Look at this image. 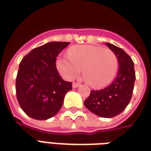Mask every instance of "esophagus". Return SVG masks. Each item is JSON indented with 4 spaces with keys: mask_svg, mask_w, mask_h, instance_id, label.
<instances>
[{
    "mask_svg": "<svg viewBox=\"0 0 151 151\" xmlns=\"http://www.w3.org/2000/svg\"><path fill=\"white\" fill-rule=\"evenodd\" d=\"M80 85H81V84H79V83H73V84H72V87H73L74 88H76L79 87Z\"/></svg>",
    "mask_w": 151,
    "mask_h": 151,
    "instance_id": "obj_1",
    "label": "esophagus"
}]
</instances>
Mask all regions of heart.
Wrapping results in <instances>:
<instances>
[{"instance_id":"b5f03b06","label":"heart","mask_w":151,"mask_h":151,"mask_svg":"<svg viewBox=\"0 0 151 151\" xmlns=\"http://www.w3.org/2000/svg\"><path fill=\"white\" fill-rule=\"evenodd\" d=\"M67 57L57 60V69L62 76L70 81L78 77L83 69L87 83L93 88L110 84L118 69V60L111 50L94 45H78L70 48Z\"/></svg>"}]
</instances>
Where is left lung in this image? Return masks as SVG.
<instances>
[{
	"label": "left lung",
	"instance_id": "obj_1",
	"mask_svg": "<svg viewBox=\"0 0 151 151\" xmlns=\"http://www.w3.org/2000/svg\"><path fill=\"white\" fill-rule=\"evenodd\" d=\"M106 45L118 59L119 70L111 85L101 90H92L84 101L85 107L95 115L103 118H112L119 115L129 105L136 80L134 63L124 50L114 45Z\"/></svg>",
	"mask_w": 151,
	"mask_h": 151
}]
</instances>
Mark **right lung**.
I'll use <instances>...</instances> for the list:
<instances>
[{
    "instance_id": "right-lung-1",
    "label": "right lung",
    "mask_w": 151,
    "mask_h": 151,
    "mask_svg": "<svg viewBox=\"0 0 151 151\" xmlns=\"http://www.w3.org/2000/svg\"><path fill=\"white\" fill-rule=\"evenodd\" d=\"M69 42L51 41L32 50L19 64L16 94L22 110L31 118L45 120L60 111L65 95L72 89L56 68V58Z\"/></svg>"
}]
</instances>
